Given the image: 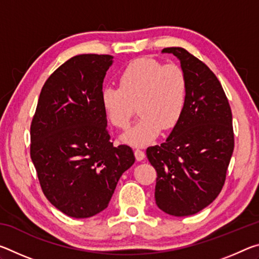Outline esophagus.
<instances>
[{
	"mask_svg": "<svg viewBox=\"0 0 259 259\" xmlns=\"http://www.w3.org/2000/svg\"><path fill=\"white\" fill-rule=\"evenodd\" d=\"M135 156H136V159H137V161H142V160H144V157H145V152L140 150V148H136Z\"/></svg>",
	"mask_w": 259,
	"mask_h": 259,
	"instance_id": "1",
	"label": "esophagus"
}]
</instances>
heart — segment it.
Listing matches in <instances>:
<instances>
[{"label":"heart","mask_w":259,"mask_h":259,"mask_svg":"<svg viewBox=\"0 0 259 259\" xmlns=\"http://www.w3.org/2000/svg\"><path fill=\"white\" fill-rule=\"evenodd\" d=\"M119 87H105L102 104L109 122L119 129L128 128L137 106L140 119L122 136L124 143L148 145L162 129H172L181 120L186 103L187 78L179 65L138 58L121 72Z\"/></svg>","instance_id":"1"}]
</instances>
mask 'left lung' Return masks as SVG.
<instances>
[{"mask_svg": "<svg viewBox=\"0 0 259 259\" xmlns=\"http://www.w3.org/2000/svg\"><path fill=\"white\" fill-rule=\"evenodd\" d=\"M181 61L187 96L181 120L161 145L146 150L157 174L155 202L171 216H191L217 198L234 150L232 112L221 82L183 48H164Z\"/></svg>", "mask_w": 259, "mask_h": 259, "instance_id": "8db88e82", "label": "left lung"}]
</instances>
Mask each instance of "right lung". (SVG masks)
Returning <instances> with one entry per match:
<instances>
[{
	"mask_svg": "<svg viewBox=\"0 0 259 259\" xmlns=\"http://www.w3.org/2000/svg\"><path fill=\"white\" fill-rule=\"evenodd\" d=\"M109 55H78L43 85L30 124V157L51 204L74 218L103 211L135 163L128 145L113 146L102 104Z\"/></svg>",
	"mask_w": 259,
	"mask_h": 259,
	"instance_id": "obj_1",
	"label": "right lung"
}]
</instances>
